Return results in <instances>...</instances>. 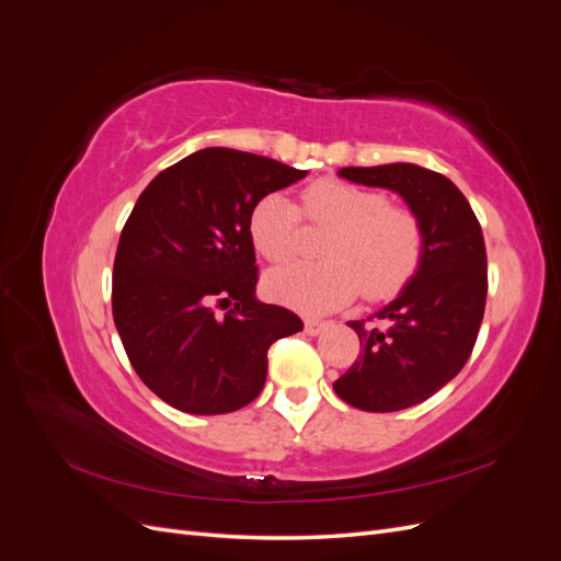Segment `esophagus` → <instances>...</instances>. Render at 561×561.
I'll return each instance as SVG.
<instances>
[{"label": "esophagus", "mask_w": 561, "mask_h": 561, "mask_svg": "<svg viewBox=\"0 0 561 561\" xmlns=\"http://www.w3.org/2000/svg\"><path fill=\"white\" fill-rule=\"evenodd\" d=\"M325 328H328V322H322V320H316V318L304 320V330H307V334H311V336L320 334Z\"/></svg>", "instance_id": "1"}]
</instances>
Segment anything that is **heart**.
<instances>
[{"label": "heart", "mask_w": 561, "mask_h": 561, "mask_svg": "<svg viewBox=\"0 0 561 561\" xmlns=\"http://www.w3.org/2000/svg\"><path fill=\"white\" fill-rule=\"evenodd\" d=\"M304 217L330 227L320 245L325 262L293 264L266 276V290L304 313L344 307L360 290L367 299L396 297L423 260V227L381 192L336 178L311 182L301 194ZM301 213L283 194L262 196L250 213V239L264 260L283 264L299 243Z\"/></svg>", "instance_id": "obj_1"}]
</instances>
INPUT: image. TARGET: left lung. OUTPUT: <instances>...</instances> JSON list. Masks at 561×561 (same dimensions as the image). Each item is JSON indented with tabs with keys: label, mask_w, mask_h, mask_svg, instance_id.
<instances>
[{
	"label": "left lung",
	"mask_w": 561,
	"mask_h": 561,
	"mask_svg": "<svg viewBox=\"0 0 561 561\" xmlns=\"http://www.w3.org/2000/svg\"><path fill=\"white\" fill-rule=\"evenodd\" d=\"M344 180L404 198L423 227V260L402 293L369 320H351L363 353L334 393L363 412H398L428 400L468 363L486 301L482 227L458 186L428 168H342Z\"/></svg>",
	"instance_id": "8db88e82"
}]
</instances>
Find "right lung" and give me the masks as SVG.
<instances>
[{"label":"right lung","mask_w":561,"mask_h":561,"mask_svg":"<svg viewBox=\"0 0 561 561\" xmlns=\"http://www.w3.org/2000/svg\"><path fill=\"white\" fill-rule=\"evenodd\" d=\"M304 175L208 147L161 171L135 203L114 257V325L138 377L175 410H241L262 393L268 346L304 328L254 297L250 239L254 203Z\"/></svg>","instance_id":"1"}]
</instances>
